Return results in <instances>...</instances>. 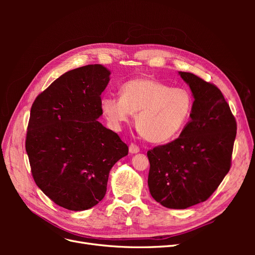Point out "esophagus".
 Returning <instances> with one entry per match:
<instances>
[{"label":"esophagus","mask_w":255,"mask_h":255,"mask_svg":"<svg viewBox=\"0 0 255 255\" xmlns=\"http://www.w3.org/2000/svg\"><path fill=\"white\" fill-rule=\"evenodd\" d=\"M128 149H129V153H132V154L139 152V146H138V145L135 144V143H130Z\"/></svg>","instance_id":"esophagus-1"}]
</instances>
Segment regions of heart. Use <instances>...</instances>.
<instances>
[{
	"mask_svg": "<svg viewBox=\"0 0 255 255\" xmlns=\"http://www.w3.org/2000/svg\"><path fill=\"white\" fill-rule=\"evenodd\" d=\"M120 99L104 97L101 109L115 128H120L136 115L135 125L150 142L161 143L181 134L194 109V96L187 88H172L149 78L126 82L120 87Z\"/></svg>",
	"mask_w": 255,
	"mask_h": 255,
	"instance_id": "heart-1",
	"label": "heart"
}]
</instances>
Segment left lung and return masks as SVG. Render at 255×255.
Masks as SVG:
<instances>
[{"label": "left lung", "mask_w": 255, "mask_h": 255, "mask_svg": "<svg viewBox=\"0 0 255 255\" xmlns=\"http://www.w3.org/2000/svg\"><path fill=\"white\" fill-rule=\"evenodd\" d=\"M179 74L195 99L190 121L179 138L146 155L153 199L165 207L184 210L206 201L225 179L237 126L218 87L189 72Z\"/></svg>", "instance_id": "1"}]
</instances>
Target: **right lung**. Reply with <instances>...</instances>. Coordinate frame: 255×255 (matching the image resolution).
I'll use <instances>...</instances> for the list:
<instances>
[{"mask_svg":"<svg viewBox=\"0 0 255 255\" xmlns=\"http://www.w3.org/2000/svg\"><path fill=\"white\" fill-rule=\"evenodd\" d=\"M110 74L102 65L73 69L42 91L30 109L25 149L34 181L69 211L101 201L112 167L128 153L118 134L98 121Z\"/></svg>","mask_w":255,"mask_h":255,"instance_id":"1","label":"right lung"}]
</instances>
